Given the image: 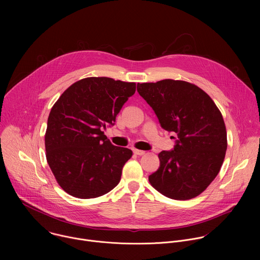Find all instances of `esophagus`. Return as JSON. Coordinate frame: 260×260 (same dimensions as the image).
<instances>
[{
	"instance_id": "obj_1",
	"label": "esophagus",
	"mask_w": 260,
	"mask_h": 260,
	"mask_svg": "<svg viewBox=\"0 0 260 260\" xmlns=\"http://www.w3.org/2000/svg\"><path fill=\"white\" fill-rule=\"evenodd\" d=\"M134 153L137 154V155H144V154H145V151L139 150V149H134Z\"/></svg>"
}]
</instances>
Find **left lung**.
Here are the masks:
<instances>
[{
    "label": "left lung",
    "instance_id": "8db88e82",
    "mask_svg": "<svg viewBox=\"0 0 260 260\" xmlns=\"http://www.w3.org/2000/svg\"><path fill=\"white\" fill-rule=\"evenodd\" d=\"M139 94L155 112L161 127L177 136L174 149L158 154L159 168L149 182L173 200H190L211 184L228 148L223 117L213 100L186 81L138 83Z\"/></svg>",
    "mask_w": 260,
    "mask_h": 260
}]
</instances>
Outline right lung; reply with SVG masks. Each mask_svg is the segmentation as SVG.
Returning <instances> with one entry per match:
<instances>
[{"mask_svg":"<svg viewBox=\"0 0 260 260\" xmlns=\"http://www.w3.org/2000/svg\"><path fill=\"white\" fill-rule=\"evenodd\" d=\"M135 91L134 82L88 77L67 88L51 108L46 158L59 186L70 196L93 199L117 186L133 151L111 144L103 131L114 125Z\"/></svg>","mask_w":260,"mask_h":260,"instance_id":"add662e5","label":"right lung"}]
</instances>
